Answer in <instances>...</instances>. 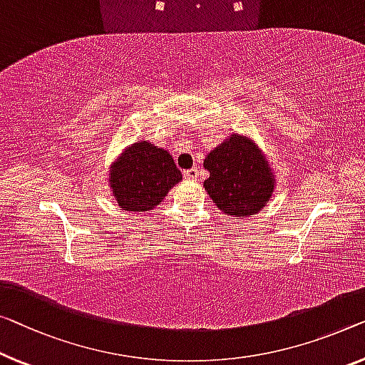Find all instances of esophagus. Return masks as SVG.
<instances>
[{
    "label": "esophagus",
    "instance_id": "obj_1",
    "mask_svg": "<svg viewBox=\"0 0 365 365\" xmlns=\"http://www.w3.org/2000/svg\"><path fill=\"white\" fill-rule=\"evenodd\" d=\"M185 178H188V180H197L198 178V168L193 167V168H188V170L183 172Z\"/></svg>",
    "mask_w": 365,
    "mask_h": 365
}]
</instances>
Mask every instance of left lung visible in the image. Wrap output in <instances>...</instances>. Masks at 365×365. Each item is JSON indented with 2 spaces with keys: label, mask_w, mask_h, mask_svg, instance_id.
Segmentation results:
<instances>
[{
  "label": "left lung",
  "mask_w": 365,
  "mask_h": 365,
  "mask_svg": "<svg viewBox=\"0 0 365 365\" xmlns=\"http://www.w3.org/2000/svg\"><path fill=\"white\" fill-rule=\"evenodd\" d=\"M210 177L203 187L222 213L241 220L262 211L277 180L270 162L252 138L232 133L205 157Z\"/></svg>",
  "instance_id": "left-lung-1"
}]
</instances>
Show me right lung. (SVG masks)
Segmentation results:
<instances>
[{
    "mask_svg": "<svg viewBox=\"0 0 365 365\" xmlns=\"http://www.w3.org/2000/svg\"><path fill=\"white\" fill-rule=\"evenodd\" d=\"M178 182L182 172L172 155L144 139L124 148L108 172L113 200L128 213L154 210Z\"/></svg>",
    "mask_w": 365,
    "mask_h": 365,
    "instance_id": "add662e5",
    "label": "right lung"
}]
</instances>
